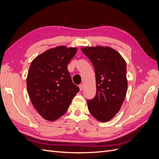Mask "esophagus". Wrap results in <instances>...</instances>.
Listing matches in <instances>:
<instances>
[{"mask_svg":"<svg viewBox=\"0 0 159 159\" xmlns=\"http://www.w3.org/2000/svg\"><path fill=\"white\" fill-rule=\"evenodd\" d=\"M79 88H80V91H81L83 90V89H84V85H83V84H80V85H79Z\"/></svg>","mask_w":159,"mask_h":159,"instance_id":"obj_1","label":"esophagus"}]
</instances>
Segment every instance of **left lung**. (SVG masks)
<instances>
[{"mask_svg":"<svg viewBox=\"0 0 159 159\" xmlns=\"http://www.w3.org/2000/svg\"><path fill=\"white\" fill-rule=\"evenodd\" d=\"M81 51L93 64L96 81V94L88 99L93 116L106 122L116 115L127 91V65L121 56L109 47H85Z\"/></svg>","mask_w":159,"mask_h":159,"instance_id":"8db88e82","label":"left lung"}]
</instances>
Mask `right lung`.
<instances>
[{"instance_id":"add662e5","label":"right lung","mask_w":159,"mask_h":159,"mask_svg":"<svg viewBox=\"0 0 159 159\" xmlns=\"http://www.w3.org/2000/svg\"><path fill=\"white\" fill-rule=\"evenodd\" d=\"M76 52L75 48L58 46L42 53L30 64L28 93L37 111L48 121L63 115L80 91L68 70V64Z\"/></svg>"}]
</instances>
